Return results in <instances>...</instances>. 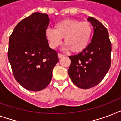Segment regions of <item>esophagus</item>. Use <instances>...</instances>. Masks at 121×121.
I'll return each mask as SVG.
<instances>
[{
    "instance_id": "obj_1",
    "label": "esophagus",
    "mask_w": 121,
    "mask_h": 121,
    "mask_svg": "<svg viewBox=\"0 0 121 121\" xmlns=\"http://www.w3.org/2000/svg\"><path fill=\"white\" fill-rule=\"evenodd\" d=\"M58 56L59 58H63V57L64 56V55H62V54H60V53H58Z\"/></svg>"
}]
</instances>
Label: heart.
Masks as SVG:
<instances>
[{"instance_id":"obj_1","label":"heart","mask_w":121,"mask_h":121,"mask_svg":"<svg viewBox=\"0 0 121 121\" xmlns=\"http://www.w3.org/2000/svg\"><path fill=\"white\" fill-rule=\"evenodd\" d=\"M55 28H48L45 31L49 46L55 49L60 45L64 38L65 48L75 53H81L88 47L93 33L89 22L75 19L61 20L55 24Z\"/></svg>"}]
</instances>
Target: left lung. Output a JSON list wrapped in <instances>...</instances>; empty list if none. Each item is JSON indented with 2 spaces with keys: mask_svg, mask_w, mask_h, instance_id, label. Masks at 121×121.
I'll list each match as a JSON object with an SVG mask.
<instances>
[{
  "mask_svg": "<svg viewBox=\"0 0 121 121\" xmlns=\"http://www.w3.org/2000/svg\"><path fill=\"white\" fill-rule=\"evenodd\" d=\"M87 20L94 27L93 38L84 51L69 56L71 65L68 71L72 82L82 89L99 84L111 66L112 48L107 29L95 18Z\"/></svg>",
  "mask_w": 121,
  "mask_h": 121,
  "instance_id": "left-lung-1",
  "label": "left lung"
}]
</instances>
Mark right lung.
I'll list each match as a JSON object with an SVG mask.
<instances>
[{
  "mask_svg": "<svg viewBox=\"0 0 121 121\" xmlns=\"http://www.w3.org/2000/svg\"><path fill=\"white\" fill-rule=\"evenodd\" d=\"M49 23L48 15L35 12L17 24L9 40L8 60L15 79L31 91L48 85L53 69L59 61L45 36Z\"/></svg>",
  "mask_w": 121,
  "mask_h": 121,
  "instance_id": "1",
  "label": "right lung"
}]
</instances>
